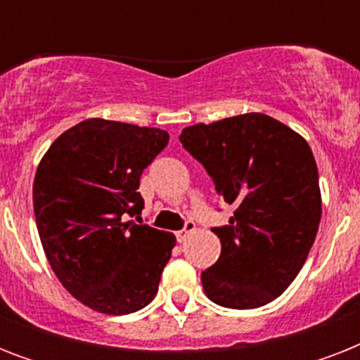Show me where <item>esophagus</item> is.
<instances>
[{
    "label": "esophagus",
    "mask_w": 360,
    "mask_h": 360,
    "mask_svg": "<svg viewBox=\"0 0 360 360\" xmlns=\"http://www.w3.org/2000/svg\"><path fill=\"white\" fill-rule=\"evenodd\" d=\"M194 230H196V224H194V220H186L185 228H183L181 231H177V233H175V237H177V240H179V243H183V240H186V237L191 236Z\"/></svg>",
    "instance_id": "obj_1"
}]
</instances>
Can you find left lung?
Segmentation results:
<instances>
[{"label": "left lung", "instance_id": "obj_1", "mask_svg": "<svg viewBox=\"0 0 360 360\" xmlns=\"http://www.w3.org/2000/svg\"><path fill=\"white\" fill-rule=\"evenodd\" d=\"M214 188L236 207L219 262L202 273L205 295L248 310L274 301L295 280L321 220L318 166L307 140L265 114L192 124L179 136Z\"/></svg>", "mask_w": 360, "mask_h": 360}]
</instances>
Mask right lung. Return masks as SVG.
Returning a JSON list of instances; mask_svg holds the SVG:
<instances>
[{"instance_id": "1", "label": "right lung", "mask_w": 360, "mask_h": 360, "mask_svg": "<svg viewBox=\"0 0 360 360\" xmlns=\"http://www.w3.org/2000/svg\"><path fill=\"white\" fill-rule=\"evenodd\" d=\"M166 130L93 117L65 130L33 183L39 237L50 267L91 310L123 316L147 307L175 236L140 222L141 172L168 146Z\"/></svg>"}]
</instances>
